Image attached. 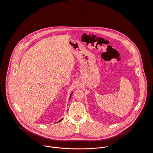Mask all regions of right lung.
Instances as JSON below:
<instances>
[{"label":"right lung","instance_id":"obj_1","mask_svg":"<svg viewBox=\"0 0 153 153\" xmlns=\"http://www.w3.org/2000/svg\"><path fill=\"white\" fill-rule=\"evenodd\" d=\"M72 94H71V96H70V98H71V96H72ZM62 119H61V120H59V121H58V122H61V120H62Z\"/></svg>","mask_w":153,"mask_h":153}]
</instances>
